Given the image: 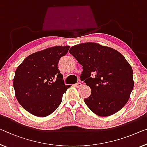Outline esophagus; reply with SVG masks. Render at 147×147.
<instances>
[{"instance_id":"34e87169","label":"esophagus","mask_w":147,"mask_h":147,"mask_svg":"<svg viewBox=\"0 0 147 147\" xmlns=\"http://www.w3.org/2000/svg\"><path fill=\"white\" fill-rule=\"evenodd\" d=\"M82 84H81V83L80 82H77V83H76L75 84H74V86H75L76 88H78V87H80L81 86H82Z\"/></svg>"}]
</instances>
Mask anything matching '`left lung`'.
<instances>
[{"label":"left lung","mask_w":147,"mask_h":147,"mask_svg":"<svg viewBox=\"0 0 147 147\" xmlns=\"http://www.w3.org/2000/svg\"><path fill=\"white\" fill-rule=\"evenodd\" d=\"M82 66L80 76L91 88L84 101L96 115L106 117L119 111L134 86L133 70L119 51L96 43L74 45L69 50Z\"/></svg>","instance_id":"obj_1"}]
</instances>
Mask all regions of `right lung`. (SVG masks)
Segmentation results:
<instances>
[{
	"instance_id": "add662e5",
	"label": "right lung",
	"mask_w": 147,
	"mask_h": 147,
	"mask_svg": "<svg viewBox=\"0 0 147 147\" xmlns=\"http://www.w3.org/2000/svg\"><path fill=\"white\" fill-rule=\"evenodd\" d=\"M69 48L55 46L34 53L18 67L13 80L15 94L31 114L46 117L59 106L63 94L71 85H65L58 63Z\"/></svg>"
}]
</instances>
